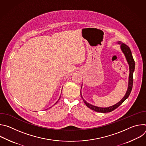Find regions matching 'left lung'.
Returning <instances> with one entry per match:
<instances>
[{
  "label": "left lung",
  "instance_id": "obj_1",
  "mask_svg": "<svg viewBox=\"0 0 146 146\" xmlns=\"http://www.w3.org/2000/svg\"><path fill=\"white\" fill-rule=\"evenodd\" d=\"M119 44H121V42H118ZM121 50L122 51V52H123V54H125V56L126 57V59L128 61V63L129 65V82H128V90L126 92L125 95L124 96V97L117 103H116L115 105L109 107V108H99V107H96L95 106H93L91 104L87 103L84 99L82 98V96H81V92L80 91V94H81V98L84 101V102L85 103L86 105L90 109H92V110H94L95 111L97 112H99V113H109V112H111L112 111H113L114 110H115V109H117L118 107H119L121 104L129 96L132 89V87H133V72L135 70V60L133 59V58L132 56V52L130 50V48L126 44H125L123 43L121 44Z\"/></svg>",
  "mask_w": 146,
  "mask_h": 146
}]
</instances>
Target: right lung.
I'll return each instance as SVG.
<instances>
[{"label": "right lung", "instance_id": "1", "mask_svg": "<svg viewBox=\"0 0 146 146\" xmlns=\"http://www.w3.org/2000/svg\"><path fill=\"white\" fill-rule=\"evenodd\" d=\"M57 102H58V101H57ZM57 102H56V103H57Z\"/></svg>", "mask_w": 146, "mask_h": 146}]
</instances>
